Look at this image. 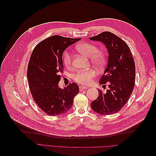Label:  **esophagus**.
<instances>
[{
    "label": "esophagus",
    "instance_id": "1",
    "mask_svg": "<svg viewBox=\"0 0 156 156\" xmlns=\"http://www.w3.org/2000/svg\"><path fill=\"white\" fill-rule=\"evenodd\" d=\"M86 89H87V87H84V86H80L79 87L80 91H82V90H86Z\"/></svg>",
    "mask_w": 156,
    "mask_h": 156
}]
</instances>
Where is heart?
<instances>
[{
  "instance_id": "heart-1",
  "label": "heart",
  "mask_w": 156,
  "mask_h": 156,
  "mask_svg": "<svg viewBox=\"0 0 156 156\" xmlns=\"http://www.w3.org/2000/svg\"><path fill=\"white\" fill-rule=\"evenodd\" d=\"M76 49L79 53L90 58L92 64L97 66H101L104 64L105 54L103 50L98 49L96 45L88 43V42H83L76 46ZM63 63L65 67L68 69H70L72 67V56L69 51L64 52L63 55ZM96 71L93 68H90L87 70L79 71L74 75V79L78 83L88 85L92 83L93 79L96 77Z\"/></svg>"
}]
</instances>
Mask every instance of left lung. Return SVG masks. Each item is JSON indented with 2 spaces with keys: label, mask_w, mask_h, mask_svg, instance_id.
<instances>
[{
  "label": "left lung",
  "mask_w": 156,
  "mask_h": 156,
  "mask_svg": "<svg viewBox=\"0 0 156 156\" xmlns=\"http://www.w3.org/2000/svg\"><path fill=\"white\" fill-rule=\"evenodd\" d=\"M102 41L108 50L107 68L100 79V84H108L109 89L91 103L92 109L103 115L120 111L131 96L135 81V66L130 49L126 42L111 32H103L90 37Z\"/></svg>",
  "instance_id": "8db88e82"
}]
</instances>
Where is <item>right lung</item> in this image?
Listing matches in <instances>:
<instances>
[{
	"label": "right lung",
	"instance_id": "obj_1",
	"mask_svg": "<svg viewBox=\"0 0 156 156\" xmlns=\"http://www.w3.org/2000/svg\"><path fill=\"white\" fill-rule=\"evenodd\" d=\"M80 40L55 35L40 42L32 51L27 68L30 90L37 106L49 116L68 112L79 92L75 83L64 89L58 84L64 69L63 52Z\"/></svg>",
	"mask_w": 156,
	"mask_h": 156
}]
</instances>
